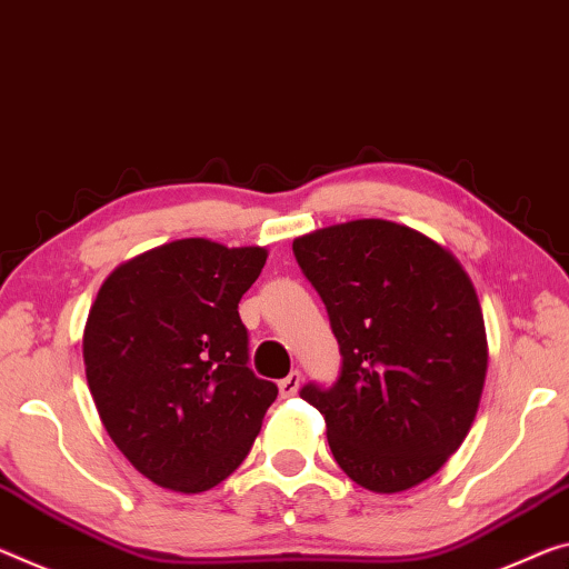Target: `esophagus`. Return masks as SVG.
I'll return each instance as SVG.
<instances>
[{
    "instance_id": "34e87169",
    "label": "esophagus",
    "mask_w": 569,
    "mask_h": 569,
    "mask_svg": "<svg viewBox=\"0 0 569 569\" xmlns=\"http://www.w3.org/2000/svg\"><path fill=\"white\" fill-rule=\"evenodd\" d=\"M299 387H301V372H296V369L291 375H286L281 382H278V390H281L283 398H291V395L299 392Z\"/></svg>"
}]
</instances>
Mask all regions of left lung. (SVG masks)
Masks as SVG:
<instances>
[{"label":"left lung","mask_w":569,"mask_h":569,"mask_svg":"<svg viewBox=\"0 0 569 569\" xmlns=\"http://www.w3.org/2000/svg\"><path fill=\"white\" fill-rule=\"evenodd\" d=\"M293 256L341 351L339 380L301 398L351 481L408 491L440 471L479 410L489 345L471 278L440 242L375 218L296 238Z\"/></svg>","instance_id":"obj_1"}]
</instances>
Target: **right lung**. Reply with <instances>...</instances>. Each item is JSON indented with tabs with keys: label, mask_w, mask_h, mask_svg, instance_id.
<instances>
[{
	"label": "right lung",
	"mask_w": 569,
	"mask_h": 569,
	"mask_svg": "<svg viewBox=\"0 0 569 569\" xmlns=\"http://www.w3.org/2000/svg\"><path fill=\"white\" fill-rule=\"evenodd\" d=\"M260 246L184 238L126 260L88 311L86 380L116 448L139 473L202 493L246 461L278 387L248 367L238 303Z\"/></svg>",
	"instance_id": "obj_1"
}]
</instances>
